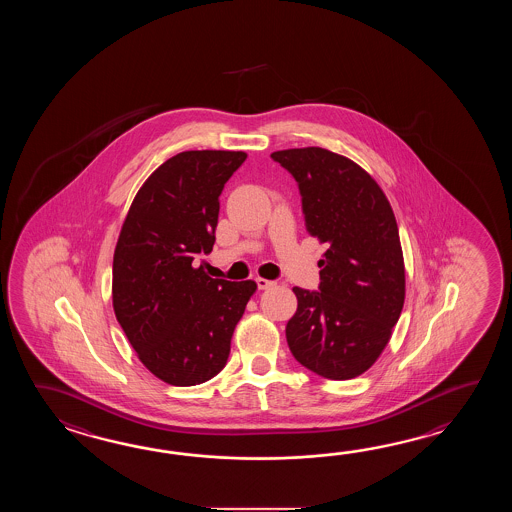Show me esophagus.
I'll use <instances>...</instances> for the list:
<instances>
[{
  "label": "esophagus",
  "instance_id": "1",
  "mask_svg": "<svg viewBox=\"0 0 512 512\" xmlns=\"http://www.w3.org/2000/svg\"><path fill=\"white\" fill-rule=\"evenodd\" d=\"M256 285H258V289H261V291H265V289H271V287H274L276 283L272 282V280H267V278H256Z\"/></svg>",
  "mask_w": 512,
  "mask_h": 512
}]
</instances>
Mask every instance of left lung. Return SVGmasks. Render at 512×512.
<instances>
[{
	"label": "left lung",
	"instance_id": "8db88e82",
	"mask_svg": "<svg viewBox=\"0 0 512 512\" xmlns=\"http://www.w3.org/2000/svg\"><path fill=\"white\" fill-rule=\"evenodd\" d=\"M271 157L298 183L305 230L327 245L320 291L293 289L298 307L285 327L287 344L320 377H359L381 357L403 311V247L392 205L344 155L309 146Z\"/></svg>",
	"mask_w": 512,
	"mask_h": 512
}]
</instances>
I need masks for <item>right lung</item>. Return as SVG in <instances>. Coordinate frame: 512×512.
Returning a JSON list of instances; mask_svg holds the SVG:
<instances>
[{
    "instance_id": "add662e5",
    "label": "right lung",
    "mask_w": 512,
    "mask_h": 512,
    "mask_svg": "<svg viewBox=\"0 0 512 512\" xmlns=\"http://www.w3.org/2000/svg\"><path fill=\"white\" fill-rule=\"evenodd\" d=\"M245 159L229 150L177 153L144 181L120 229L113 311L142 364L172 386H196L225 368L258 289L196 267L216 241L219 194Z\"/></svg>"
}]
</instances>
